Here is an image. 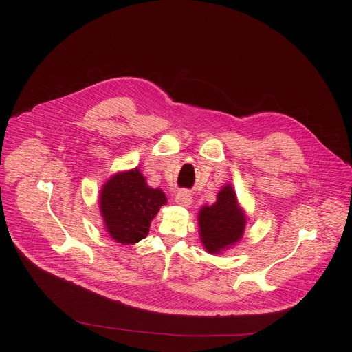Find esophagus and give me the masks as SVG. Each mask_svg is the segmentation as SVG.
<instances>
[{
    "label": "esophagus",
    "instance_id": "1",
    "mask_svg": "<svg viewBox=\"0 0 352 352\" xmlns=\"http://www.w3.org/2000/svg\"><path fill=\"white\" fill-rule=\"evenodd\" d=\"M175 202H177V204L182 206V207H188V206L191 204V202H192V197H191L190 191L182 190V191L177 192V195H175Z\"/></svg>",
    "mask_w": 352,
    "mask_h": 352
}]
</instances>
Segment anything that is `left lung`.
<instances>
[{"instance_id": "left-lung-1", "label": "left lung", "mask_w": 352, "mask_h": 352, "mask_svg": "<svg viewBox=\"0 0 352 352\" xmlns=\"http://www.w3.org/2000/svg\"><path fill=\"white\" fill-rule=\"evenodd\" d=\"M247 217L238 206L230 184L223 187L212 206H204L198 214L201 243L210 254H219L236 244L244 235Z\"/></svg>"}]
</instances>
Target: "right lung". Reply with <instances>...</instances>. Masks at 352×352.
Returning a JSON list of instances; mask_svg holds the SVG:
<instances>
[{"mask_svg":"<svg viewBox=\"0 0 352 352\" xmlns=\"http://www.w3.org/2000/svg\"><path fill=\"white\" fill-rule=\"evenodd\" d=\"M166 204L160 188L146 186L138 168L111 177L100 192V210L109 236L120 244H135L150 232L153 218Z\"/></svg>","mask_w":352,"mask_h":352,"instance_id":"add662e5","label":"right lung"}]
</instances>
